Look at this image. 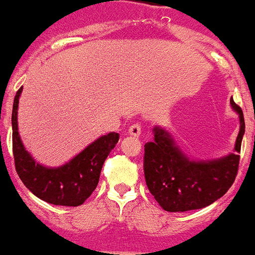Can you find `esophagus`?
Segmentation results:
<instances>
[{
  "mask_svg": "<svg viewBox=\"0 0 255 255\" xmlns=\"http://www.w3.org/2000/svg\"><path fill=\"white\" fill-rule=\"evenodd\" d=\"M129 134L131 135V136H136V137L140 136V134H141V126H140L139 123H134L131 126H130Z\"/></svg>",
  "mask_w": 255,
  "mask_h": 255,
  "instance_id": "1",
  "label": "esophagus"
}]
</instances>
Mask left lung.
Segmentation results:
<instances>
[{"instance_id": "left-lung-1", "label": "left lung", "mask_w": 255, "mask_h": 255, "mask_svg": "<svg viewBox=\"0 0 255 255\" xmlns=\"http://www.w3.org/2000/svg\"><path fill=\"white\" fill-rule=\"evenodd\" d=\"M230 105L239 116V134L233 153L220 158H191L168 130L154 126L153 140L144 145V174L149 191L163 210L184 212L202 209L223 197L234 183L245 123L242 109L233 97Z\"/></svg>"}]
</instances>
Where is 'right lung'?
<instances>
[{"label":"right lung","mask_w":255,"mask_h":255,"mask_svg":"<svg viewBox=\"0 0 255 255\" xmlns=\"http://www.w3.org/2000/svg\"><path fill=\"white\" fill-rule=\"evenodd\" d=\"M22 87L12 106V150L16 172L27 190L51 205L79 206L99 184L105 159L119 141V132H107L86 146L69 162L59 167H46L34 159L18 134L17 110Z\"/></svg>","instance_id":"right-lung-1"}]
</instances>
